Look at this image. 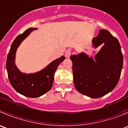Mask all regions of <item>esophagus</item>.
I'll use <instances>...</instances> for the list:
<instances>
[{
  "mask_svg": "<svg viewBox=\"0 0 128 128\" xmlns=\"http://www.w3.org/2000/svg\"><path fill=\"white\" fill-rule=\"evenodd\" d=\"M71 54H72V51H70V50H68L65 52V56L66 58H69L70 55H71Z\"/></svg>",
  "mask_w": 128,
  "mask_h": 128,
  "instance_id": "obj_1",
  "label": "esophagus"
}]
</instances>
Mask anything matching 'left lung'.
<instances>
[{
  "mask_svg": "<svg viewBox=\"0 0 128 128\" xmlns=\"http://www.w3.org/2000/svg\"><path fill=\"white\" fill-rule=\"evenodd\" d=\"M93 45L104 46L95 56L84 53L72 55L74 83L78 92L97 98L106 95L118 84L123 64V56L118 39L108 31L100 30L93 39Z\"/></svg>",
  "mask_w": 128,
  "mask_h": 128,
  "instance_id": "8db88e82",
  "label": "left lung"
}]
</instances>
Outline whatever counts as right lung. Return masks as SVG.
I'll return each instance as SVG.
<instances>
[{"mask_svg":"<svg viewBox=\"0 0 128 128\" xmlns=\"http://www.w3.org/2000/svg\"><path fill=\"white\" fill-rule=\"evenodd\" d=\"M36 28L24 31L14 40L11 45L6 62L8 77L12 86L17 92L30 98L39 97L52 88L54 76L58 66L65 59L62 56L54 60L41 71L32 74H25L19 71L15 64V52L22 41Z\"/></svg>","mask_w":128,"mask_h":128,"instance_id":"add662e5","label":"right lung"}]
</instances>
